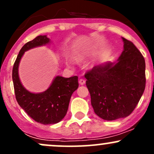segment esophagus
Returning a JSON list of instances; mask_svg holds the SVG:
<instances>
[{
	"label": "esophagus",
	"mask_w": 154,
	"mask_h": 154,
	"mask_svg": "<svg viewBox=\"0 0 154 154\" xmlns=\"http://www.w3.org/2000/svg\"><path fill=\"white\" fill-rule=\"evenodd\" d=\"M79 83L81 85H84L85 83V80L84 79H82V78L79 79Z\"/></svg>",
	"instance_id": "34e87169"
}]
</instances>
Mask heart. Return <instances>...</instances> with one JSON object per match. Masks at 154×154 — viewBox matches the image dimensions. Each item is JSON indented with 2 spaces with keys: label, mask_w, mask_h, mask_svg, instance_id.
I'll list each match as a JSON object with an SVG mask.
<instances>
[{
  "label": "heart",
  "mask_w": 154,
  "mask_h": 154,
  "mask_svg": "<svg viewBox=\"0 0 154 154\" xmlns=\"http://www.w3.org/2000/svg\"><path fill=\"white\" fill-rule=\"evenodd\" d=\"M76 59H77V61H81V60L83 59V56H80V55H79V56H77V57H76Z\"/></svg>",
  "instance_id": "1"
}]
</instances>
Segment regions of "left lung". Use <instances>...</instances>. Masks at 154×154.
I'll list each match as a JSON object with an SVG mask.
<instances>
[{
    "label": "left lung",
    "instance_id": "8db88e82",
    "mask_svg": "<svg viewBox=\"0 0 154 154\" xmlns=\"http://www.w3.org/2000/svg\"><path fill=\"white\" fill-rule=\"evenodd\" d=\"M124 50L116 63L95 66L85 75L95 114L112 121L130 115L146 87V63L135 45L122 38Z\"/></svg>",
    "mask_w": 154,
    "mask_h": 154
}]
</instances>
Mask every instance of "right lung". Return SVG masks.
Masks as SVG:
<instances>
[{
    "label": "right lung",
    "mask_w": 154,
    "mask_h": 154,
    "mask_svg": "<svg viewBox=\"0 0 154 154\" xmlns=\"http://www.w3.org/2000/svg\"><path fill=\"white\" fill-rule=\"evenodd\" d=\"M50 43L46 35H39L26 43L19 51L12 70L16 99L19 105L32 119L43 125L59 122L68 110L72 93L78 88V77L65 78L57 76L45 91L40 93H30L23 87L19 77L18 68L24 52L33 48Z\"/></svg>",
    "instance_id": "obj_1"
}]
</instances>
